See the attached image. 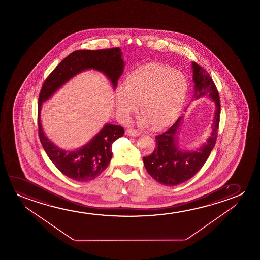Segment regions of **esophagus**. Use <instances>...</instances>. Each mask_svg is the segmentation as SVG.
<instances>
[{"label": "esophagus", "mask_w": 260, "mask_h": 260, "mask_svg": "<svg viewBox=\"0 0 260 260\" xmlns=\"http://www.w3.org/2000/svg\"><path fill=\"white\" fill-rule=\"evenodd\" d=\"M140 132H137V131H132V129H127L126 131V135L132 136V137H139L140 136Z\"/></svg>", "instance_id": "1"}]
</instances>
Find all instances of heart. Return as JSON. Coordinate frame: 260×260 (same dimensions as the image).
Here are the masks:
<instances>
[{"instance_id":"b5f03b06","label":"heart","mask_w":260,"mask_h":260,"mask_svg":"<svg viewBox=\"0 0 260 260\" xmlns=\"http://www.w3.org/2000/svg\"><path fill=\"white\" fill-rule=\"evenodd\" d=\"M188 91V82L181 72L159 63L143 64L131 72L123 88L115 94L119 116L127 120L139 108L143 125L167 127L177 119Z\"/></svg>"}]
</instances>
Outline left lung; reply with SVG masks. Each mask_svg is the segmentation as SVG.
Here are the masks:
<instances>
[{"label":"left lung","instance_id":"8db88e82","mask_svg":"<svg viewBox=\"0 0 260 260\" xmlns=\"http://www.w3.org/2000/svg\"><path fill=\"white\" fill-rule=\"evenodd\" d=\"M193 100L209 98L215 104L213 121L210 136L199 148L185 149L178 142V135L184 122V115L160 135L155 137L156 147L143 161L148 174L160 184L168 186L179 185L188 180L201 170L216 144L219 116L220 101L217 88L212 79L199 64L192 62Z\"/></svg>","mask_w":260,"mask_h":260}]
</instances>
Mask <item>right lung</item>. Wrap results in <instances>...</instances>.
I'll return each mask as SVG.
<instances>
[{"label": "right lung", "mask_w": 260, "mask_h": 260, "mask_svg": "<svg viewBox=\"0 0 260 260\" xmlns=\"http://www.w3.org/2000/svg\"><path fill=\"white\" fill-rule=\"evenodd\" d=\"M124 66L120 48L77 50L61 61L43 83L38 101L40 140L54 165L63 174L75 181H90L106 170L113 156V143L123 136L124 129L120 125L106 123L84 146L74 150L63 149L45 135L41 120L43 104L72 78L87 70H94L106 75L114 90L117 87L118 80L123 73Z\"/></svg>", "instance_id": "obj_1"}]
</instances>
